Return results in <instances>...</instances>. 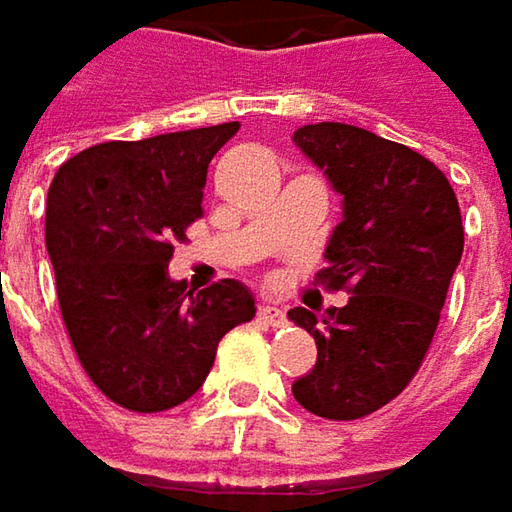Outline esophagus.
<instances>
[{
  "instance_id": "esophagus-1",
  "label": "esophagus",
  "mask_w": 512,
  "mask_h": 512,
  "mask_svg": "<svg viewBox=\"0 0 512 512\" xmlns=\"http://www.w3.org/2000/svg\"><path fill=\"white\" fill-rule=\"evenodd\" d=\"M259 320L265 322V325L279 328V325H285V311H282V308H276V305L262 302V305H259Z\"/></svg>"
}]
</instances>
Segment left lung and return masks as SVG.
<instances>
[{
    "label": "left lung",
    "mask_w": 512,
    "mask_h": 512,
    "mask_svg": "<svg viewBox=\"0 0 512 512\" xmlns=\"http://www.w3.org/2000/svg\"><path fill=\"white\" fill-rule=\"evenodd\" d=\"M294 143L343 195L328 268L317 276L351 294L322 317L288 311L317 343V363L296 380L294 397L320 418L357 421L395 400L421 369L464 253L461 210L432 161L369 129L311 123Z\"/></svg>",
    "instance_id": "left-lung-1"
}]
</instances>
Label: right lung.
<instances>
[{"label":"right lung","instance_id":"add662e5","mask_svg":"<svg viewBox=\"0 0 512 512\" xmlns=\"http://www.w3.org/2000/svg\"><path fill=\"white\" fill-rule=\"evenodd\" d=\"M239 123L83 149L57 169L45 207V247L77 360L91 383L132 412L190 400L218 340L253 320L236 279L192 294L169 279L172 242L201 216L207 167Z\"/></svg>","mask_w":512,"mask_h":512}]
</instances>
